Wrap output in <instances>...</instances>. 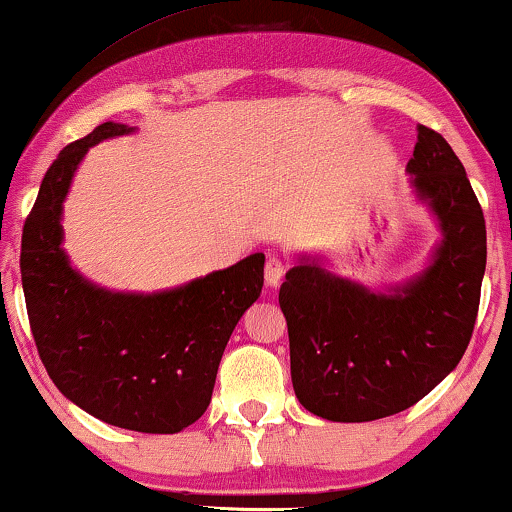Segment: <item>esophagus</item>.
Listing matches in <instances>:
<instances>
[{
	"label": "esophagus",
	"mask_w": 512,
	"mask_h": 512,
	"mask_svg": "<svg viewBox=\"0 0 512 512\" xmlns=\"http://www.w3.org/2000/svg\"><path fill=\"white\" fill-rule=\"evenodd\" d=\"M284 272H286V263L282 258L270 256L268 261H265V284H268L270 289H277L279 282H282Z\"/></svg>",
	"instance_id": "esophagus-1"
}]
</instances>
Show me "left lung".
Instances as JSON below:
<instances>
[{"label":"left lung","instance_id":"left-lung-1","mask_svg":"<svg viewBox=\"0 0 512 512\" xmlns=\"http://www.w3.org/2000/svg\"><path fill=\"white\" fill-rule=\"evenodd\" d=\"M405 172L440 242L429 265L373 291L303 256L279 289L300 405L328 422H373L438 387L473 335L487 230L464 165L436 130L417 125Z\"/></svg>","mask_w":512,"mask_h":512}]
</instances>
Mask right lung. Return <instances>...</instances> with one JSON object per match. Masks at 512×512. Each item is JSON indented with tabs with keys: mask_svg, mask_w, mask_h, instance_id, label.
Listing matches in <instances>:
<instances>
[{
	"mask_svg": "<svg viewBox=\"0 0 512 512\" xmlns=\"http://www.w3.org/2000/svg\"><path fill=\"white\" fill-rule=\"evenodd\" d=\"M135 132L107 121L48 167L23 228L20 275L30 328L55 387L102 422L179 433L212 401L223 349L263 289V254L153 293L109 291L72 268L62 202L90 146Z\"/></svg>",
	"mask_w": 512,
	"mask_h": 512,
	"instance_id": "right-lung-1",
	"label": "right lung"
}]
</instances>
